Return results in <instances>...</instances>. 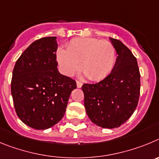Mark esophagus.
I'll return each instance as SVG.
<instances>
[{"instance_id":"1","label":"esophagus","mask_w":159,"mask_h":159,"mask_svg":"<svg viewBox=\"0 0 159 159\" xmlns=\"http://www.w3.org/2000/svg\"><path fill=\"white\" fill-rule=\"evenodd\" d=\"M81 86H82V83H81V81H77V87H78V88H81Z\"/></svg>"}]
</instances>
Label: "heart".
Listing matches in <instances>:
<instances>
[{
    "mask_svg": "<svg viewBox=\"0 0 159 159\" xmlns=\"http://www.w3.org/2000/svg\"><path fill=\"white\" fill-rule=\"evenodd\" d=\"M57 61L66 76L71 77L81 69L91 81H100L111 72L116 60L115 47L108 41L95 38L74 39L66 50H57Z\"/></svg>",
    "mask_w": 159,
    "mask_h": 159,
    "instance_id": "b5f03b06",
    "label": "heart"
}]
</instances>
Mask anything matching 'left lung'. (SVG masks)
Listing matches in <instances>:
<instances>
[{
    "instance_id": "obj_1",
    "label": "left lung",
    "mask_w": 159,
    "mask_h": 159,
    "mask_svg": "<svg viewBox=\"0 0 159 159\" xmlns=\"http://www.w3.org/2000/svg\"><path fill=\"white\" fill-rule=\"evenodd\" d=\"M117 56L109 75L95 84H84V105L89 118L103 128H115L131 117L138 105L140 74L137 60L121 41L110 38Z\"/></svg>"
}]
</instances>
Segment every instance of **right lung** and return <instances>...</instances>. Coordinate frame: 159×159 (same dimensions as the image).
I'll list each match as a JSON object with an SVG mask.
<instances>
[{
    "instance_id": "1",
    "label": "right lung",
    "mask_w": 159,
    "mask_h": 159,
    "mask_svg": "<svg viewBox=\"0 0 159 159\" xmlns=\"http://www.w3.org/2000/svg\"><path fill=\"white\" fill-rule=\"evenodd\" d=\"M56 37L33 42L14 66L11 93L17 116L24 124L45 130L58 124L65 114L76 81L58 70Z\"/></svg>"
}]
</instances>
